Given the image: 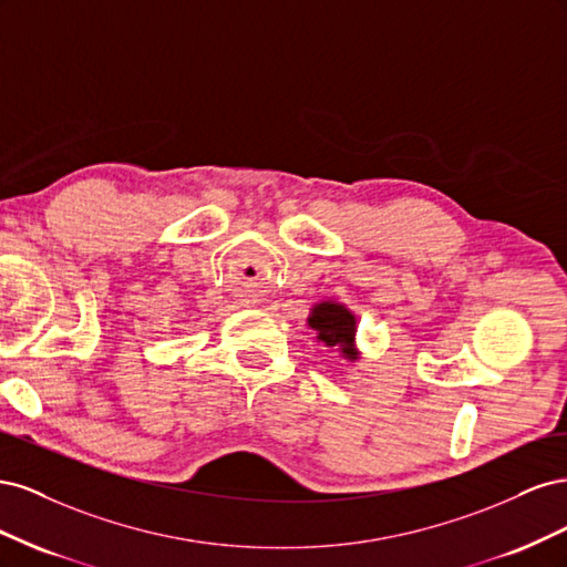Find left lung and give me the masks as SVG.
<instances>
[{"mask_svg":"<svg viewBox=\"0 0 567 567\" xmlns=\"http://www.w3.org/2000/svg\"><path fill=\"white\" fill-rule=\"evenodd\" d=\"M307 326L315 331L317 342L326 348H336L346 362L354 364L362 352L357 348V317L346 302L319 300L312 305Z\"/></svg>","mask_w":567,"mask_h":567,"instance_id":"left-lung-1","label":"left lung"}]
</instances>
